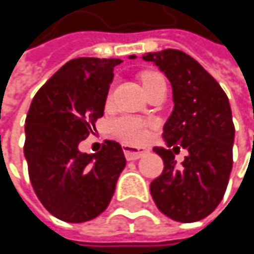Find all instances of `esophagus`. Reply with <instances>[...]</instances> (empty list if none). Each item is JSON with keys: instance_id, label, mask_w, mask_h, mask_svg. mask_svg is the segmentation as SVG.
Instances as JSON below:
<instances>
[{"instance_id": "esophagus-1", "label": "esophagus", "mask_w": 254, "mask_h": 254, "mask_svg": "<svg viewBox=\"0 0 254 254\" xmlns=\"http://www.w3.org/2000/svg\"><path fill=\"white\" fill-rule=\"evenodd\" d=\"M124 153L127 160H136L139 157H142L144 154H147L145 148H138V147H130V145H124Z\"/></svg>"}]
</instances>
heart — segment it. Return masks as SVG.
Listing matches in <instances>:
<instances>
[{
    "label": "heart",
    "mask_w": 254,
    "mask_h": 254,
    "mask_svg": "<svg viewBox=\"0 0 254 254\" xmlns=\"http://www.w3.org/2000/svg\"><path fill=\"white\" fill-rule=\"evenodd\" d=\"M141 82L147 92L156 85L165 82V79L156 72H144L141 73ZM148 127H150V122L144 119L133 118V116H119L110 121L109 132L125 144H141L145 141L148 135Z\"/></svg>",
    "instance_id": "1"
}]
</instances>
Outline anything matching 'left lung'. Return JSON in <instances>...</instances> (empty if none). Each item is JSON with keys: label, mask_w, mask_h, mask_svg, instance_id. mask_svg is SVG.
Segmentation results:
<instances>
[{"label": "left lung", "mask_w": 254, "mask_h": 254, "mask_svg": "<svg viewBox=\"0 0 254 254\" xmlns=\"http://www.w3.org/2000/svg\"><path fill=\"white\" fill-rule=\"evenodd\" d=\"M133 59V56H132ZM154 62L171 80L174 112L163 127L168 145L189 150L177 167L172 150L154 147L163 159V172L150 184L157 209L178 222L209 216L224 198L232 169L235 127L227 94L215 77L191 56L163 50L142 56Z\"/></svg>", "instance_id": "obj_1"}]
</instances>
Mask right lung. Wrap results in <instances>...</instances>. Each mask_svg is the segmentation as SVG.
<instances>
[{
	"instance_id": "add662e5",
	"label": "right lung",
	"mask_w": 254,
	"mask_h": 254,
	"mask_svg": "<svg viewBox=\"0 0 254 254\" xmlns=\"http://www.w3.org/2000/svg\"><path fill=\"white\" fill-rule=\"evenodd\" d=\"M119 59L80 57L67 62L36 92L25 124L30 184L56 218L79 224L103 213L127 160L119 142L106 139L95 154L80 153L104 104Z\"/></svg>"
}]
</instances>
